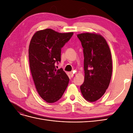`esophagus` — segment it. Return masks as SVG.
Masks as SVG:
<instances>
[{
    "label": "esophagus",
    "instance_id": "esophagus-1",
    "mask_svg": "<svg viewBox=\"0 0 133 133\" xmlns=\"http://www.w3.org/2000/svg\"><path fill=\"white\" fill-rule=\"evenodd\" d=\"M69 74H70V76H71V78L73 77V76H74V74H73V73H72V72H70Z\"/></svg>",
    "mask_w": 133,
    "mask_h": 133
}]
</instances>
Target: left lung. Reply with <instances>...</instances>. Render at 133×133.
<instances>
[{
	"label": "left lung",
	"mask_w": 133,
	"mask_h": 133,
	"mask_svg": "<svg viewBox=\"0 0 133 133\" xmlns=\"http://www.w3.org/2000/svg\"><path fill=\"white\" fill-rule=\"evenodd\" d=\"M83 48L84 82L80 90L87 101L100 99L109 85L112 74L110 50L105 39L94 33L77 35Z\"/></svg>",
	"instance_id": "left-lung-1"
}]
</instances>
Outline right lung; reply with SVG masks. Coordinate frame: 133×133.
<instances>
[{"mask_svg":"<svg viewBox=\"0 0 133 133\" xmlns=\"http://www.w3.org/2000/svg\"><path fill=\"white\" fill-rule=\"evenodd\" d=\"M73 35V32L60 33L51 29L38 31L29 47L31 73L36 89L41 98L53 103L62 98L69 82L62 68L57 70L55 64L61 61V49Z\"/></svg>","mask_w":133,"mask_h":133,"instance_id":"1","label":"right lung"}]
</instances>
